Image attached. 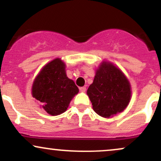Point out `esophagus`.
<instances>
[{"label": "esophagus", "mask_w": 161, "mask_h": 161, "mask_svg": "<svg viewBox=\"0 0 161 161\" xmlns=\"http://www.w3.org/2000/svg\"><path fill=\"white\" fill-rule=\"evenodd\" d=\"M79 90H80L81 92H86V87H81V88H79Z\"/></svg>", "instance_id": "obj_1"}]
</instances>
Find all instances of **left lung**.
I'll return each mask as SVG.
<instances>
[{"label":"left lung","mask_w":161,"mask_h":161,"mask_svg":"<svg viewBox=\"0 0 161 161\" xmlns=\"http://www.w3.org/2000/svg\"><path fill=\"white\" fill-rule=\"evenodd\" d=\"M87 95L96 114L104 118L113 117L129 105L132 96L131 85L119 67L104 60L96 69Z\"/></svg>","instance_id":"obj_1"}]
</instances>
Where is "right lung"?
Instances as JSON below:
<instances>
[{
	"instance_id": "add662e5",
	"label": "right lung",
	"mask_w": 161,
	"mask_h": 161,
	"mask_svg": "<svg viewBox=\"0 0 161 161\" xmlns=\"http://www.w3.org/2000/svg\"><path fill=\"white\" fill-rule=\"evenodd\" d=\"M78 93V87L67 77L66 64L60 58H55L45 64L35 78L32 86V97L51 116L65 112L70 101Z\"/></svg>"
}]
</instances>
